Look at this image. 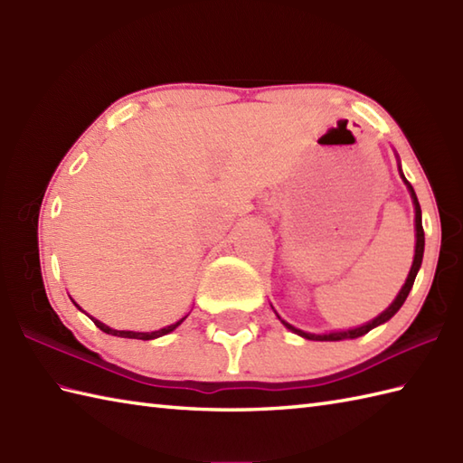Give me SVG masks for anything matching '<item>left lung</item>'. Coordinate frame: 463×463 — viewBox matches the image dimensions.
<instances>
[{
	"instance_id": "obj_1",
	"label": "left lung",
	"mask_w": 463,
	"mask_h": 463,
	"mask_svg": "<svg viewBox=\"0 0 463 463\" xmlns=\"http://www.w3.org/2000/svg\"><path fill=\"white\" fill-rule=\"evenodd\" d=\"M400 176L402 179H404V183H406V186H408V191H410V196H411V201H414V209H416V254H414V262H411V269H410V274H408V279H406V284L404 287H402V290L398 292V297H396V300L390 304V307L383 310L380 317H376L373 320H370L368 324H364V326H358V328H352V330H342V332H330V334H310V332H304V330H298V328H294L292 324H288V322H284L280 317V322L284 324V326H287L288 330H292L294 334H298V336H302V338H307V340H330V342H334V340H346V338H358V336H364V334H368L372 328H376V326H380V324H383V322H388L392 317H394V314L402 308V304L406 302V298H408V294H410V290H411V287H414V280H416V274H418V270H420V267H421V259H424V226H421V209H420V203H418V196H416V193H414V186H411L408 181H406V176H404V173H402V169H400Z\"/></svg>"
}]
</instances>
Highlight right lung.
<instances>
[{"label":"right lung","instance_id":"right-lung-1","mask_svg":"<svg viewBox=\"0 0 463 463\" xmlns=\"http://www.w3.org/2000/svg\"><path fill=\"white\" fill-rule=\"evenodd\" d=\"M75 304V302H73ZM77 307V304H75ZM80 308V307H77ZM81 310V308H80ZM186 318V317H184ZM184 318H181L179 322H175V324H171V326H165V328H161V330H155V332H133V330H115V328H109L107 326V324H103V322H99L97 318H91L93 322H95V326L99 328V330H103V332H107V334H111V336H119V338H135V340H153V338H159V336H165V334H169V332H173L176 326H179V324L184 320Z\"/></svg>","mask_w":463,"mask_h":463}]
</instances>
